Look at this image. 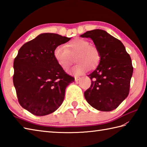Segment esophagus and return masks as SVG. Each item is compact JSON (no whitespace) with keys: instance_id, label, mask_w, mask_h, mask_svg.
<instances>
[{"instance_id":"obj_1","label":"esophagus","mask_w":147,"mask_h":147,"mask_svg":"<svg viewBox=\"0 0 147 147\" xmlns=\"http://www.w3.org/2000/svg\"><path fill=\"white\" fill-rule=\"evenodd\" d=\"M74 80H75V82H78L79 80H81V78L80 77H75V78H74Z\"/></svg>"}]
</instances>
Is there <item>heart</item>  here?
<instances>
[{"label": "heart", "mask_w": 147, "mask_h": 147, "mask_svg": "<svg viewBox=\"0 0 147 147\" xmlns=\"http://www.w3.org/2000/svg\"><path fill=\"white\" fill-rule=\"evenodd\" d=\"M54 57L59 66L64 71L68 70L72 64V57L75 56L77 64L71 70L76 76L82 75L98 66L100 61V52L96 46L90 45L84 38H75L64 46L59 45L54 51Z\"/></svg>", "instance_id": "obj_1"}]
</instances>
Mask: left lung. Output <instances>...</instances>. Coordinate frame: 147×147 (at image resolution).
<instances>
[{"label":"left lung","instance_id":"left-lung-1","mask_svg":"<svg viewBox=\"0 0 147 147\" xmlns=\"http://www.w3.org/2000/svg\"><path fill=\"white\" fill-rule=\"evenodd\" d=\"M90 38L100 52V61L88 76L91 86L84 92L88 104L100 111L114 110L129 92L133 67L130 55L119 40L102 30H93L80 35Z\"/></svg>","mask_w":147,"mask_h":147}]
</instances>
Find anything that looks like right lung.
<instances>
[{
  "label": "right lung",
  "instance_id": "1",
  "mask_svg": "<svg viewBox=\"0 0 147 147\" xmlns=\"http://www.w3.org/2000/svg\"><path fill=\"white\" fill-rule=\"evenodd\" d=\"M71 38L42 33L19 50L14 61L13 83L23 108L38 115L55 111L64 101L65 88L74 78L59 66L54 57L56 47Z\"/></svg>",
  "mask_w": 147,
  "mask_h": 147
}]
</instances>
